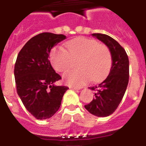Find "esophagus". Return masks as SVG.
I'll use <instances>...</instances> for the list:
<instances>
[{
  "label": "esophagus",
  "mask_w": 146,
  "mask_h": 146,
  "mask_svg": "<svg viewBox=\"0 0 146 146\" xmlns=\"http://www.w3.org/2000/svg\"><path fill=\"white\" fill-rule=\"evenodd\" d=\"M70 88H72V89H74V90H77V89H79V88H78L74 87V86H71Z\"/></svg>",
  "instance_id": "esophagus-1"
}]
</instances>
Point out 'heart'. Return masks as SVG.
Wrapping results in <instances>:
<instances>
[{"mask_svg": "<svg viewBox=\"0 0 146 146\" xmlns=\"http://www.w3.org/2000/svg\"><path fill=\"white\" fill-rule=\"evenodd\" d=\"M66 49L57 47L50 54V60L55 71L61 73L71 69L73 60L77 68L64 75L66 83L82 86L91 79L93 82L102 80L108 75L112 65L111 52L105 44H99L93 38L78 37L66 42Z\"/></svg>", "mask_w": 146, "mask_h": 146, "instance_id": "b5f03b06", "label": "heart"}]
</instances>
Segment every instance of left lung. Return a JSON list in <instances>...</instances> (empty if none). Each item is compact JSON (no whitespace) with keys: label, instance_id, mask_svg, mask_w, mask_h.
Here are the masks:
<instances>
[{"label":"left lung","instance_id":"obj_1","mask_svg":"<svg viewBox=\"0 0 146 146\" xmlns=\"http://www.w3.org/2000/svg\"><path fill=\"white\" fill-rule=\"evenodd\" d=\"M104 43L111 52L112 66L109 75L96 86L89 87L95 91V97L85 108L98 117L113 114L124 96L129 77L128 55L117 41L106 34L93 33Z\"/></svg>","mask_w":146,"mask_h":146}]
</instances>
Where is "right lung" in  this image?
Here are the masks:
<instances>
[{
    "label": "right lung",
    "instance_id": "1",
    "mask_svg": "<svg viewBox=\"0 0 146 146\" xmlns=\"http://www.w3.org/2000/svg\"><path fill=\"white\" fill-rule=\"evenodd\" d=\"M63 34L42 33L21 49L15 66L17 92L24 106L36 119L50 118L59 110L69 87L56 86L61 77L54 71L49 56L51 49L65 39Z\"/></svg>",
    "mask_w": 146,
    "mask_h": 146
}]
</instances>
